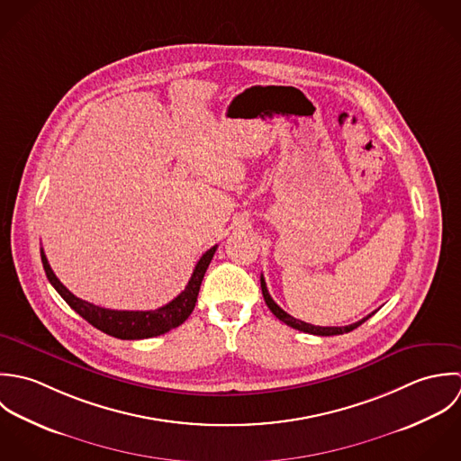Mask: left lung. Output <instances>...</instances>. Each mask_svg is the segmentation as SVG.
Wrapping results in <instances>:
<instances>
[{
    "label": "left lung",
    "instance_id": "8db88e82",
    "mask_svg": "<svg viewBox=\"0 0 461 461\" xmlns=\"http://www.w3.org/2000/svg\"><path fill=\"white\" fill-rule=\"evenodd\" d=\"M260 283H262V294H264V299H266V304L269 306V310L276 315L277 319L281 321V322H285L286 326H290V328H294V330H299V331H304V333H310V335H319V337H333V335H342V333H349V331H353V330H357L360 324H364L366 321H367L368 317H372L374 315V312L372 313H368L367 317H364L362 321H358V322H355V324H349V326H313V324H308V322H303V321H299V319H294L292 315H288L285 310H281L279 306H277L276 303H275V299L271 297V294H269V290H267V285H266V279L264 276H260Z\"/></svg>",
    "mask_w": 461,
    "mask_h": 461
}]
</instances>
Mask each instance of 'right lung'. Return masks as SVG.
Segmentation results:
<instances>
[{"instance_id": "right-lung-1", "label": "right lung", "mask_w": 461, "mask_h": 461, "mask_svg": "<svg viewBox=\"0 0 461 461\" xmlns=\"http://www.w3.org/2000/svg\"><path fill=\"white\" fill-rule=\"evenodd\" d=\"M215 249H217V246L210 248L199 258V262L195 264L194 273L188 279L184 292L178 297H175L166 306H160V308L149 310V312L108 310V308L95 306L89 301H84V299L77 297L73 292H69L60 283V279L55 276V273L51 271V267L48 264V258H46L42 249H41V260H42L46 276L50 279V283L55 286V290L89 324H93L94 328H97L99 331H103L110 337L121 339V340H140V339H151V337L164 335V333L171 331L173 328H178L188 319V315L192 313V310L195 306L201 281H203L204 273H206V269H208V266L213 258Z\"/></svg>"}]
</instances>
